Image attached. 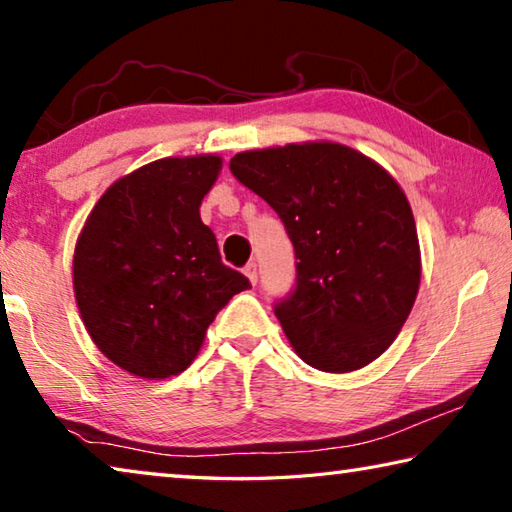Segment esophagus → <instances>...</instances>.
Instances as JSON below:
<instances>
[{
    "instance_id": "obj_1",
    "label": "esophagus",
    "mask_w": 512,
    "mask_h": 512,
    "mask_svg": "<svg viewBox=\"0 0 512 512\" xmlns=\"http://www.w3.org/2000/svg\"><path fill=\"white\" fill-rule=\"evenodd\" d=\"M244 273L248 275L250 282L257 284V277H259V273H257V262H248L246 268H244Z\"/></svg>"
}]
</instances>
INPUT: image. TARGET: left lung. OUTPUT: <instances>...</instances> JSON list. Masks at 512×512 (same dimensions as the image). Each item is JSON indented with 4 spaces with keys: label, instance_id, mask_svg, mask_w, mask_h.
<instances>
[{
    "label": "left lung",
    "instance_id": "8db88e82",
    "mask_svg": "<svg viewBox=\"0 0 512 512\" xmlns=\"http://www.w3.org/2000/svg\"><path fill=\"white\" fill-rule=\"evenodd\" d=\"M230 171L273 207L296 253V287L275 302L311 368L350 372L395 341L420 287L411 205L377 162L343 144L237 153Z\"/></svg>",
    "mask_w": 512,
    "mask_h": 512
}]
</instances>
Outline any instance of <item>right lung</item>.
Wrapping results in <instances>:
<instances>
[{"mask_svg":"<svg viewBox=\"0 0 512 512\" xmlns=\"http://www.w3.org/2000/svg\"><path fill=\"white\" fill-rule=\"evenodd\" d=\"M221 158H162L117 180L74 250V293L92 341L131 375L183 372L244 273L221 262L201 221Z\"/></svg>","mask_w":512,"mask_h":512,"instance_id":"1","label":"right lung"}]
</instances>
